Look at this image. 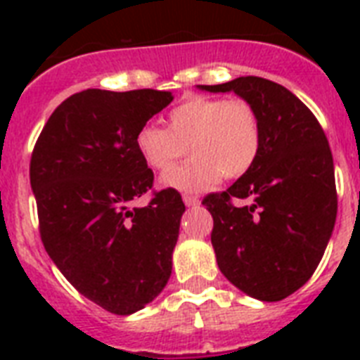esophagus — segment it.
I'll use <instances>...</instances> for the list:
<instances>
[{"label": "esophagus", "mask_w": 360, "mask_h": 360, "mask_svg": "<svg viewBox=\"0 0 360 360\" xmlns=\"http://www.w3.org/2000/svg\"><path fill=\"white\" fill-rule=\"evenodd\" d=\"M183 202L186 207H198L200 205V198L192 196V194H183Z\"/></svg>", "instance_id": "34e87169"}]
</instances>
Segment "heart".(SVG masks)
<instances>
[{
    "mask_svg": "<svg viewBox=\"0 0 360 360\" xmlns=\"http://www.w3.org/2000/svg\"><path fill=\"white\" fill-rule=\"evenodd\" d=\"M191 148L188 163L164 172L160 186L198 194L219 185L222 175L240 177L262 151V121L243 98L194 95L175 106L168 129L146 123L136 132V149L147 166L166 169Z\"/></svg>",
    "mask_w": 360,
    "mask_h": 360,
    "instance_id": "1",
    "label": "heart"
}]
</instances>
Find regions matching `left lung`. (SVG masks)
<instances>
[{"label": "left lung", "mask_w": 360, "mask_h": 360, "mask_svg": "<svg viewBox=\"0 0 360 360\" xmlns=\"http://www.w3.org/2000/svg\"><path fill=\"white\" fill-rule=\"evenodd\" d=\"M202 91H233L262 121L256 164L203 205L213 217L217 263L226 278L257 301H282L308 282L336 222L335 164L321 124L280 84L240 76ZM231 197L251 203L236 208Z\"/></svg>", "instance_id": "8db88e82"}]
</instances>
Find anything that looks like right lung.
Listing matches in <instances>:
<instances>
[{
  "label": "right lung",
  "instance_id": "obj_1",
  "mask_svg": "<svg viewBox=\"0 0 360 360\" xmlns=\"http://www.w3.org/2000/svg\"><path fill=\"white\" fill-rule=\"evenodd\" d=\"M174 101L169 91L86 89L59 104L30 164L42 245L89 301L117 316L149 304L168 284L185 203L155 192L136 132Z\"/></svg>",
  "mask_w": 360,
  "mask_h": 360
}]
</instances>
